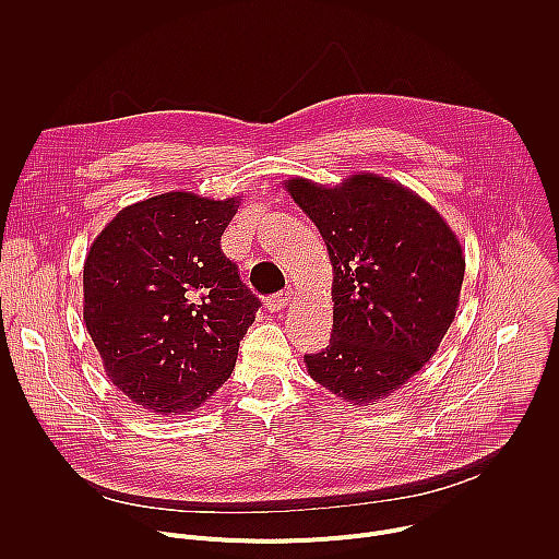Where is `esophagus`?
<instances>
[{
  "label": "esophagus",
  "mask_w": 559,
  "mask_h": 559,
  "mask_svg": "<svg viewBox=\"0 0 559 559\" xmlns=\"http://www.w3.org/2000/svg\"><path fill=\"white\" fill-rule=\"evenodd\" d=\"M292 296H294L292 289H283V292L270 296V298L265 300V307H267L270 311H281V309L292 300Z\"/></svg>",
  "instance_id": "obj_1"
}]
</instances>
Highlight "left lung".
<instances>
[{"label":"left lung","instance_id":"left-lung-1","mask_svg":"<svg viewBox=\"0 0 559 559\" xmlns=\"http://www.w3.org/2000/svg\"><path fill=\"white\" fill-rule=\"evenodd\" d=\"M285 190L316 223L334 265L330 345L307 371L349 405L378 403L420 371L455 318L464 278L457 236L418 194L360 173L343 186Z\"/></svg>","mask_w":559,"mask_h":559}]
</instances>
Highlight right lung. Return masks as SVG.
I'll return each mask as SVG.
<instances>
[{"label": "right lung", "mask_w": 559, "mask_h": 559, "mask_svg": "<svg viewBox=\"0 0 559 559\" xmlns=\"http://www.w3.org/2000/svg\"><path fill=\"white\" fill-rule=\"evenodd\" d=\"M241 199L166 192L123 207L84 265V321L112 384L154 414L229 378L261 300L221 250Z\"/></svg>", "instance_id": "1"}]
</instances>
